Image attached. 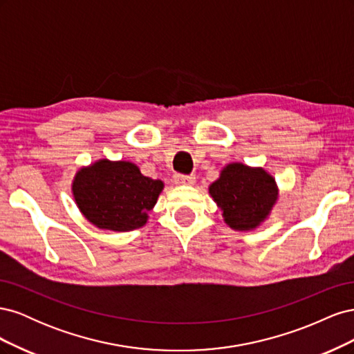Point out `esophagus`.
Listing matches in <instances>:
<instances>
[{"label": "esophagus", "instance_id": "esophagus-1", "mask_svg": "<svg viewBox=\"0 0 354 354\" xmlns=\"http://www.w3.org/2000/svg\"><path fill=\"white\" fill-rule=\"evenodd\" d=\"M174 181H176V185H180V186H183V185H194L195 181H196V177L192 174V176H185V174H176L174 176Z\"/></svg>", "mask_w": 354, "mask_h": 354}]
</instances>
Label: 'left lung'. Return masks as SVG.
Masks as SVG:
<instances>
[{
    "label": "left lung",
    "mask_w": 354,
    "mask_h": 354,
    "mask_svg": "<svg viewBox=\"0 0 354 354\" xmlns=\"http://www.w3.org/2000/svg\"><path fill=\"white\" fill-rule=\"evenodd\" d=\"M209 194L234 230H252L269 216L277 199L274 178L263 168L229 164Z\"/></svg>",
    "instance_id": "obj_1"
}]
</instances>
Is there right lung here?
Instances as JSON below:
<instances>
[{
	"instance_id": "obj_1",
	"label": "right lung",
	"mask_w": 354,
	"mask_h": 354,
	"mask_svg": "<svg viewBox=\"0 0 354 354\" xmlns=\"http://www.w3.org/2000/svg\"><path fill=\"white\" fill-rule=\"evenodd\" d=\"M164 189L160 180L140 173L128 160L100 159L73 178V198L95 227L128 232L142 227Z\"/></svg>"
}]
</instances>
